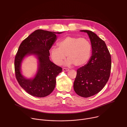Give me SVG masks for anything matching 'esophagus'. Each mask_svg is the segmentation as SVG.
Instances as JSON below:
<instances>
[{"instance_id": "1", "label": "esophagus", "mask_w": 127, "mask_h": 127, "mask_svg": "<svg viewBox=\"0 0 127 127\" xmlns=\"http://www.w3.org/2000/svg\"><path fill=\"white\" fill-rule=\"evenodd\" d=\"M62 70H63V71H69V69H68V68H63L62 69Z\"/></svg>"}]
</instances>
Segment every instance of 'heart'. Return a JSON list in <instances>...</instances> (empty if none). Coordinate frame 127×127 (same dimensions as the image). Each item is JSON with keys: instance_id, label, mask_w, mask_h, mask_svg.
<instances>
[{"instance_id": "1", "label": "heart", "mask_w": 127, "mask_h": 127, "mask_svg": "<svg viewBox=\"0 0 127 127\" xmlns=\"http://www.w3.org/2000/svg\"><path fill=\"white\" fill-rule=\"evenodd\" d=\"M58 46L50 49L51 58L58 65L63 63L67 55V65L82 66L89 60L92 52L91 44L84 38L67 36L58 43Z\"/></svg>"}]
</instances>
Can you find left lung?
Instances as JSON below:
<instances>
[{"mask_svg":"<svg viewBox=\"0 0 127 127\" xmlns=\"http://www.w3.org/2000/svg\"><path fill=\"white\" fill-rule=\"evenodd\" d=\"M87 32L92 46V56L86 65L77 70L73 88L79 96L88 97L99 93L109 79L112 66L111 56L105 42L94 33Z\"/></svg>","mask_w":127,"mask_h":127,"instance_id":"8db88e82","label":"left lung"}]
</instances>
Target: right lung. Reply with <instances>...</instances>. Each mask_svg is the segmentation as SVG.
<instances>
[{
  "label": "right lung",
  "instance_id": "1",
  "mask_svg": "<svg viewBox=\"0 0 127 127\" xmlns=\"http://www.w3.org/2000/svg\"><path fill=\"white\" fill-rule=\"evenodd\" d=\"M56 33L35 30L22 42L15 55L14 71L16 80L27 93L33 96L43 97L49 95L55 87L56 76L62 70L61 67L49 59V50L56 40ZM29 54L37 56L39 62L38 71L32 80L24 78L20 73L21 62Z\"/></svg>",
  "mask_w": 127,
  "mask_h": 127
}]
</instances>
